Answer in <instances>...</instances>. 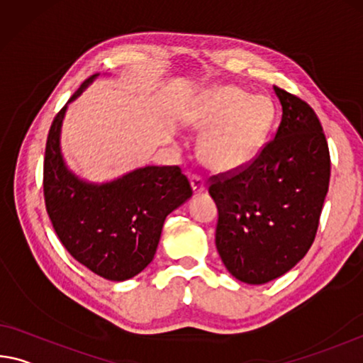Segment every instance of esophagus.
I'll return each instance as SVG.
<instances>
[{
	"label": "esophagus",
	"instance_id": "1",
	"mask_svg": "<svg viewBox=\"0 0 363 363\" xmlns=\"http://www.w3.org/2000/svg\"><path fill=\"white\" fill-rule=\"evenodd\" d=\"M191 187H192L194 195H199V194L205 192V184H203V181H202V177L194 176L192 179H191Z\"/></svg>",
	"mask_w": 363,
	"mask_h": 363
}]
</instances>
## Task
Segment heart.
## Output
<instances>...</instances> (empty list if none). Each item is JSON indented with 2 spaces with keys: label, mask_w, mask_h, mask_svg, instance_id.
Masks as SVG:
<instances>
[{
  "label": "heart",
  "mask_w": 363,
  "mask_h": 363,
  "mask_svg": "<svg viewBox=\"0 0 363 363\" xmlns=\"http://www.w3.org/2000/svg\"><path fill=\"white\" fill-rule=\"evenodd\" d=\"M274 119L264 96H250L234 85H221L199 96L187 125L203 132L197 145L200 163L218 174L244 169L260 153Z\"/></svg>",
  "instance_id": "heart-1"
}]
</instances>
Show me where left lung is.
I'll return each instance as SVG.
<instances>
[{
  "mask_svg": "<svg viewBox=\"0 0 363 363\" xmlns=\"http://www.w3.org/2000/svg\"><path fill=\"white\" fill-rule=\"evenodd\" d=\"M273 90L283 108L274 140L249 168L210 186L218 254L247 284L269 283L306 257L330 186V150L315 111L286 90Z\"/></svg>",
  "mask_w": 363,
  "mask_h": 363,
  "instance_id": "left-lung-1",
  "label": "left lung"
}]
</instances>
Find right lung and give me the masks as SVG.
Wrapping results in <instances>:
<instances>
[{
    "instance_id": "add662e5",
    "label": "right lung",
    "mask_w": 363,
    "mask_h": 363,
    "mask_svg": "<svg viewBox=\"0 0 363 363\" xmlns=\"http://www.w3.org/2000/svg\"><path fill=\"white\" fill-rule=\"evenodd\" d=\"M99 77L85 80L51 124L45 203L69 254L101 278L125 281L152 263L166 216L192 197V189L177 166H143L105 182L87 181L69 168L61 148L62 121L69 103Z\"/></svg>"
}]
</instances>
